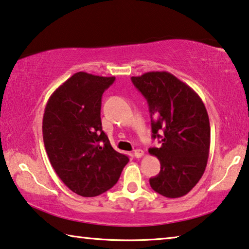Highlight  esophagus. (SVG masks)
<instances>
[{
    "mask_svg": "<svg viewBox=\"0 0 249 249\" xmlns=\"http://www.w3.org/2000/svg\"><path fill=\"white\" fill-rule=\"evenodd\" d=\"M143 155H144V152H143L142 150H135V151H134V157H135V158H137V159L142 158Z\"/></svg>",
    "mask_w": 249,
    "mask_h": 249,
    "instance_id": "esophagus-1",
    "label": "esophagus"
}]
</instances>
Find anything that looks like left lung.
Returning <instances> with one entry per match:
<instances>
[{"label":"left lung","instance_id":"obj_1","mask_svg":"<svg viewBox=\"0 0 249 249\" xmlns=\"http://www.w3.org/2000/svg\"><path fill=\"white\" fill-rule=\"evenodd\" d=\"M148 104L152 137L161 147L148 152L161 170L150 179L151 188L166 198L187 195L205 172L210 147V124L205 104L183 81L168 71L132 77Z\"/></svg>","mask_w":249,"mask_h":249}]
</instances>
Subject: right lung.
Instances as JSON below:
<instances>
[{"instance_id": "obj_1", "label": "right lung", "mask_w": 249, "mask_h": 249, "mask_svg": "<svg viewBox=\"0 0 249 249\" xmlns=\"http://www.w3.org/2000/svg\"><path fill=\"white\" fill-rule=\"evenodd\" d=\"M115 77L76 72L50 96L42 134L48 158L70 190L96 196L114 187L129 159L118 153L102 127L103 92Z\"/></svg>"}]
</instances>
